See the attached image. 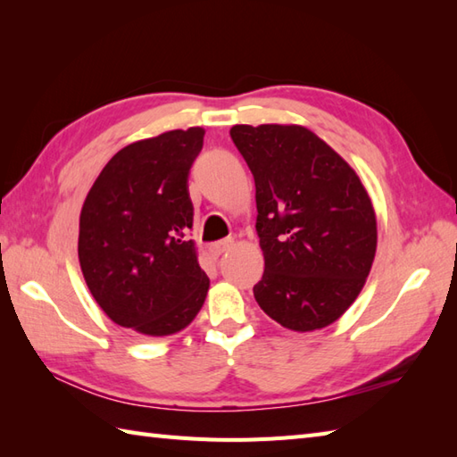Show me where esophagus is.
<instances>
[{
	"mask_svg": "<svg viewBox=\"0 0 457 457\" xmlns=\"http://www.w3.org/2000/svg\"><path fill=\"white\" fill-rule=\"evenodd\" d=\"M234 245H236V239L234 237H226V239H220L213 245H210V251L218 257L221 253H226V251H229Z\"/></svg>",
	"mask_w": 457,
	"mask_h": 457,
	"instance_id": "obj_1",
	"label": "esophagus"
}]
</instances>
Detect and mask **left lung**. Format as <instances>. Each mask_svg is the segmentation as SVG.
Returning a JSON list of instances; mask_svg holds the SVG:
<instances>
[{
	"label": "left lung",
	"mask_w": 457,
	"mask_h": 457,
	"mask_svg": "<svg viewBox=\"0 0 457 457\" xmlns=\"http://www.w3.org/2000/svg\"><path fill=\"white\" fill-rule=\"evenodd\" d=\"M255 179L265 273L263 312L295 332L326 328L361 293L377 249V220L355 170L300 125L229 129Z\"/></svg>",
	"instance_id": "left-lung-1"
}]
</instances>
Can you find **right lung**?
<instances>
[{
	"label": "right lung",
	"mask_w": 457,
	"mask_h": 457,
	"mask_svg": "<svg viewBox=\"0 0 457 457\" xmlns=\"http://www.w3.org/2000/svg\"><path fill=\"white\" fill-rule=\"evenodd\" d=\"M204 129H174L115 153L80 213L79 259L92 296L115 324L170 336L198 314L210 278L190 239L192 162Z\"/></svg>",
	"instance_id": "add662e5"
}]
</instances>
